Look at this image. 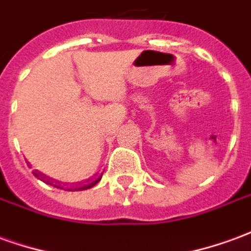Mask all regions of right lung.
Masks as SVG:
<instances>
[{
    "instance_id": "1",
    "label": "right lung",
    "mask_w": 251,
    "mask_h": 251,
    "mask_svg": "<svg viewBox=\"0 0 251 251\" xmlns=\"http://www.w3.org/2000/svg\"><path fill=\"white\" fill-rule=\"evenodd\" d=\"M35 174L36 177H39L40 180H43L44 183H47V184H50V185H53V187H56V188H60V189H64V191H84V189H88V188H91V187H94V185L97 184L98 183L99 180L102 179V175L99 176V177H97V179H94L91 180V181H88V183H86V184H83V185H76V187H71V188H63L62 185H59V184H53L52 181H50V180H46L44 178L42 177L44 175H41L39 174V172H33ZM46 177V176H45Z\"/></svg>"
}]
</instances>
